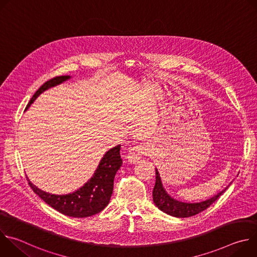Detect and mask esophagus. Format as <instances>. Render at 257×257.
Masks as SVG:
<instances>
[{
	"instance_id": "esophagus-1",
	"label": "esophagus",
	"mask_w": 257,
	"mask_h": 257,
	"mask_svg": "<svg viewBox=\"0 0 257 257\" xmlns=\"http://www.w3.org/2000/svg\"><path fill=\"white\" fill-rule=\"evenodd\" d=\"M148 151H149L148 148H146V146L143 144H139V145L134 146V148H131L127 155L128 162L133 163V164L138 162L142 156H145L146 154H148Z\"/></svg>"
}]
</instances>
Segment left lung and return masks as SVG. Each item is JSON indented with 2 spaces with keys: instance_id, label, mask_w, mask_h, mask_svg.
<instances>
[{
  "instance_id": "left-lung-1",
  "label": "left lung",
  "mask_w": 257,
  "mask_h": 257,
  "mask_svg": "<svg viewBox=\"0 0 257 257\" xmlns=\"http://www.w3.org/2000/svg\"><path fill=\"white\" fill-rule=\"evenodd\" d=\"M226 189L205 201L198 202V203H184V202L175 200L171 196L168 195V193L165 191V189L162 185V181H161L159 172H158V170H156V183H155V187H154V191H153V198H154V202L156 203V205L162 211H164L172 216H176V217H188V216L197 214L200 211L209 207L219 196H221L226 191Z\"/></svg>"
}]
</instances>
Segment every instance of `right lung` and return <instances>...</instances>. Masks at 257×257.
Returning a JSON list of instances; mask_svg holds the SVG:
<instances>
[{
	"mask_svg": "<svg viewBox=\"0 0 257 257\" xmlns=\"http://www.w3.org/2000/svg\"><path fill=\"white\" fill-rule=\"evenodd\" d=\"M69 78L70 76L68 75L57 76L46 81L33 94L26 108H28V106L42 92ZM120 148L121 145H118L109 150L101 159L93 177L83 187L73 193L66 195L50 194L31 184L27 179L28 184L46 203L65 215L73 217H87L96 214L108 204L109 198L113 194L114 178L122 165Z\"/></svg>",
	"mask_w": 257,
	"mask_h": 257,
	"instance_id": "obj_1",
	"label": "right lung"
}]
</instances>
